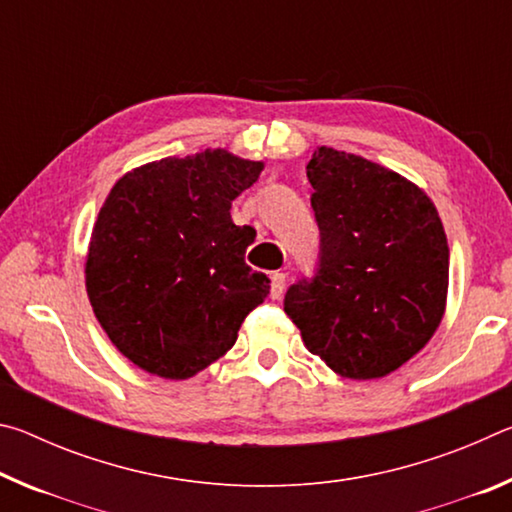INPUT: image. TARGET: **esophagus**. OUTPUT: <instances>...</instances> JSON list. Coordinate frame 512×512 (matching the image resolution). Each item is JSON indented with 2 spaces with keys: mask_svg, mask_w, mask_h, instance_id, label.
<instances>
[{
  "mask_svg": "<svg viewBox=\"0 0 512 512\" xmlns=\"http://www.w3.org/2000/svg\"><path fill=\"white\" fill-rule=\"evenodd\" d=\"M284 284H287V275L280 273V271H275V273L271 275V298H273V300L282 298Z\"/></svg>",
  "mask_w": 512,
  "mask_h": 512,
  "instance_id": "34e87169",
  "label": "esophagus"
}]
</instances>
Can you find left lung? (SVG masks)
<instances>
[{"label":"left lung","instance_id":"obj_1","mask_svg":"<svg viewBox=\"0 0 512 512\" xmlns=\"http://www.w3.org/2000/svg\"><path fill=\"white\" fill-rule=\"evenodd\" d=\"M307 178L320 259L311 280L291 284L284 311L336 375H391L443 320V221L418 185L361 155L318 146Z\"/></svg>","mask_w":512,"mask_h":512}]
</instances>
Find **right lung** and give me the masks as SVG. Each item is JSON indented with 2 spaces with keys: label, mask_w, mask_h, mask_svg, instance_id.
Instances as JSON below:
<instances>
[{
  "label": "right lung",
  "mask_w": 512,
  "mask_h": 512,
  "mask_svg": "<svg viewBox=\"0 0 512 512\" xmlns=\"http://www.w3.org/2000/svg\"><path fill=\"white\" fill-rule=\"evenodd\" d=\"M264 162L207 149L121 176L92 228L85 289L115 348L151 375L189 379L223 357L271 280L244 262L255 241L232 201Z\"/></svg>",
  "instance_id": "1"
}]
</instances>
